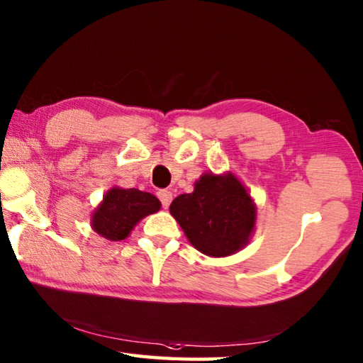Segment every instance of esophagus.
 <instances>
[{
	"mask_svg": "<svg viewBox=\"0 0 363 363\" xmlns=\"http://www.w3.org/2000/svg\"><path fill=\"white\" fill-rule=\"evenodd\" d=\"M157 195H158L160 201H162L163 208H168L171 205V200H173V194H171L169 190H160Z\"/></svg>",
	"mask_w": 363,
	"mask_h": 363,
	"instance_id": "1",
	"label": "esophagus"
}]
</instances>
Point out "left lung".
I'll use <instances>...</instances> for the list:
<instances>
[{
  "label": "left lung",
  "instance_id": "left-lung-1",
  "mask_svg": "<svg viewBox=\"0 0 363 363\" xmlns=\"http://www.w3.org/2000/svg\"><path fill=\"white\" fill-rule=\"evenodd\" d=\"M169 211L189 242L213 257L235 253L255 229V203L233 174H203L192 194L176 196Z\"/></svg>",
  "mask_w": 363,
  "mask_h": 363
}]
</instances>
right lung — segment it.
<instances>
[{
	"label": "right lung",
	"mask_w": 363,
	"mask_h": 363,
	"mask_svg": "<svg viewBox=\"0 0 363 363\" xmlns=\"http://www.w3.org/2000/svg\"><path fill=\"white\" fill-rule=\"evenodd\" d=\"M160 200L149 192L138 189L108 190L104 201L93 214V229L112 242L130 235L140 219L160 210Z\"/></svg>",
	"instance_id": "1"
}]
</instances>
